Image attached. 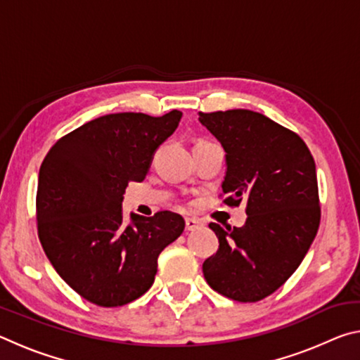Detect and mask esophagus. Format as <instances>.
Masks as SVG:
<instances>
[{
    "label": "esophagus",
    "mask_w": 360,
    "mask_h": 360,
    "mask_svg": "<svg viewBox=\"0 0 360 360\" xmlns=\"http://www.w3.org/2000/svg\"><path fill=\"white\" fill-rule=\"evenodd\" d=\"M200 227V221L195 217H186V230L187 231H192V230H197Z\"/></svg>",
    "instance_id": "1"
}]
</instances>
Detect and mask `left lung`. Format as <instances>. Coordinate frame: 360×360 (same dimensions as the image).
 Returning a JSON list of instances; mask_svg holds the SVG:
<instances>
[{"instance_id": "1", "label": "left lung", "mask_w": 360, "mask_h": 360, "mask_svg": "<svg viewBox=\"0 0 360 360\" xmlns=\"http://www.w3.org/2000/svg\"><path fill=\"white\" fill-rule=\"evenodd\" d=\"M225 152L224 203H246L243 227L211 222L219 249L203 262L206 283L236 302H259L288 281L319 229L313 155L303 139L260 112H198Z\"/></svg>"}]
</instances>
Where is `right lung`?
Masks as SVG:
<instances>
[{
    "label": "right lung",
    "mask_w": 360,
    "mask_h": 360,
    "mask_svg": "<svg viewBox=\"0 0 360 360\" xmlns=\"http://www.w3.org/2000/svg\"><path fill=\"white\" fill-rule=\"evenodd\" d=\"M182 117L143 112L101 115L60 138L39 168L36 221L42 249L85 300L122 307L154 284L157 259L184 231L172 211L152 217L131 212L124 222L122 202L130 181L141 182L155 150Z\"/></svg>",
    "instance_id": "add662e5"
}]
</instances>
